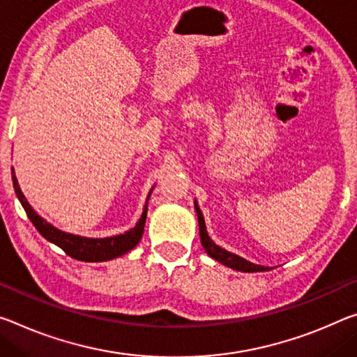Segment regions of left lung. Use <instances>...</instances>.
<instances>
[{
	"instance_id": "8db88e82",
	"label": "left lung",
	"mask_w": 357,
	"mask_h": 357,
	"mask_svg": "<svg viewBox=\"0 0 357 357\" xmlns=\"http://www.w3.org/2000/svg\"><path fill=\"white\" fill-rule=\"evenodd\" d=\"M194 206H195V211H197V218H199V229H200V241H202V246L203 250L206 251V254L211 259L218 260L225 267H230L234 270H238V271H246V273H254V271H267L270 270L268 267H264V265H257V264H252L250 260L243 259L240 256H236V254L230 252V251H225L222 248L218 246L216 243H214L211 238H209L208 231H206V225H205V219H203V214H202V209L199 208V203L197 200L194 202Z\"/></svg>"
}]
</instances>
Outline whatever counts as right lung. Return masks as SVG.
Segmentation results:
<instances>
[{"label": "right lung", "mask_w": 357, "mask_h": 357, "mask_svg": "<svg viewBox=\"0 0 357 357\" xmlns=\"http://www.w3.org/2000/svg\"><path fill=\"white\" fill-rule=\"evenodd\" d=\"M13 183L17 194V199L20 200L22 206H24L28 219L31 220L36 230L41 234L47 241L54 243L59 248H61L68 256H71L76 260H82V262H105V260L116 259L119 256H123L128 251H132L135 246L138 245L141 236L144 231L146 216H148V202L151 197V192L148 199H146V205L143 208V214H141L139 220L133 229L127 230L126 234L114 235V236H106V238H89V236H81L75 234H68L60 229L54 227L52 224H49L46 219L39 216V214L31 208L30 203L25 199L24 192L20 190V185L17 183L14 168H13Z\"/></svg>", "instance_id": "add662e5"}]
</instances>
